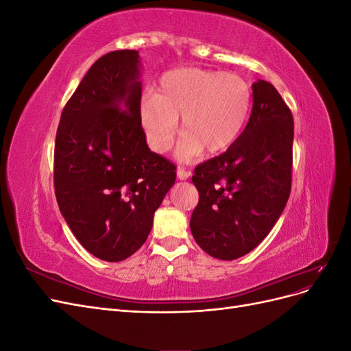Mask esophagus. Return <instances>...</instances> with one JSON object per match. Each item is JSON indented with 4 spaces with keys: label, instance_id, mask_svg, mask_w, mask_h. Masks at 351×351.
Here are the masks:
<instances>
[{
    "label": "esophagus",
    "instance_id": "34e87169",
    "mask_svg": "<svg viewBox=\"0 0 351 351\" xmlns=\"http://www.w3.org/2000/svg\"><path fill=\"white\" fill-rule=\"evenodd\" d=\"M190 176H192V173L187 171V169H184V168H178L177 169V178L178 180H187Z\"/></svg>",
    "mask_w": 351,
    "mask_h": 351
}]
</instances>
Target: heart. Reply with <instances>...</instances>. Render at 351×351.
Wrapping results in <instances>:
<instances>
[{
  "mask_svg": "<svg viewBox=\"0 0 351 351\" xmlns=\"http://www.w3.org/2000/svg\"><path fill=\"white\" fill-rule=\"evenodd\" d=\"M252 110L250 84L236 73L182 67L164 73L158 92L139 102V121L151 149L162 154L173 145L182 117L184 132L177 156L190 161L206 149H228L241 134Z\"/></svg>",
  "mask_w": 351,
  "mask_h": 351,
  "instance_id": "b5f03b06",
  "label": "heart"
}]
</instances>
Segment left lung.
<instances>
[{"label":"left lung","instance_id":"left-lung-1","mask_svg":"<svg viewBox=\"0 0 351 351\" xmlns=\"http://www.w3.org/2000/svg\"><path fill=\"white\" fill-rule=\"evenodd\" d=\"M253 108L239 139L195 168L199 192L190 230L210 256L232 261L268 236L291 190L294 121L269 82L252 84Z\"/></svg>","mask_w":351,"mask_h":351}]
</instances>
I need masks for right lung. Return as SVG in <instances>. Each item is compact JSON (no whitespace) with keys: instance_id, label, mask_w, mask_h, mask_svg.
I'll list each match as a JSON object with an SVG mask.
<instances>
[{"instance_id":"add662e5","label":"right lung","mask_w":351,"mask_h":351,"mask_svg":"<svg viewBox=\"0 0 351 351\" xmlns=\"http://www.w3.org/2000/svg\"><path fill=\"white\" fill-rule=\"evenodd\" d=\"M139 51L93 62L66 104L56 137L54 187L82 246L124 261L149 236L154 214L176 182V167L152 152L139 121Z\"/></svg>"}]
</instances>
